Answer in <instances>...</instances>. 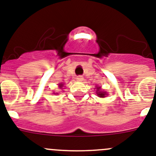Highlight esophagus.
Masks as SVG:
<instances>
[{"mask_svg":"<svg viewBox=\"0 0 156 156\" xmlns=\"http://www.w3.org/2000/svg\"><path fill=\"white\" fill-rule=\"evenodd\" d=\"M76 80L80 81V82H82L84 80V78L83 77V76H76Z\"/></svg>","mask_w":156,"mask_h":156,"instance_id":"obj_1","label":"esophagus"}]
</instances>
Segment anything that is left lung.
I'll return each instance as SVG.
<instances>
[{
    "mask_svg": "<svg viewBox=\"0 0 156 156\" xmlns=\"http://www.w3.org/2000/svg\"><path fill=\"white\" fill-rule=\"evenodd\" d=\"M99 89H101V87H97V90H97V94H98V96L100 97V98H104V97H105V94H106L107 92H101V91H99Z\"/></svg>",
    "mask_w": 156,
    "mask_h": 156,
    "instance_id": "left-lung-1",
    "label": "left lung"
}]
</instances>
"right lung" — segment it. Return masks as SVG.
Instances as JSON below:
<instances>
[{"mask_svg": "<svg viewBox=\"0 0 156 156\" xmlns=\"http://www.w3.org/2000/svg\"><path fill=\"white\" fill-rule=\"evenodd\" d=\"M62 86H63V84H62V83L58 84V87H59V88H62Z\"/></svg>", "mask_w": 156, "mask_h": 156, "instance_id": "1", "label": "right lung"}]
</instances>
